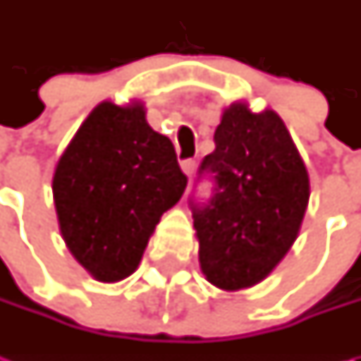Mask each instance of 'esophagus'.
I'll list each match as a JSON object with an SVG mask.
<instances>
[{
	"label": "esophagus",
	"mask_w": 361,
	"mask_h": 361,
	"mask_svg": "<svg viewBox=\"0 0 361 361\" xmlns=\"http://www.w3.org/2000/svg\"><path fill=\"white\" fill-rule=\"evenodd\" d=\"M180 169H183V173L187 174V176H192L195 169H197V162L195 160H183L180 162Z\"/></svg>",
	"instance_id": "esophagus-1"
}]
</instances>
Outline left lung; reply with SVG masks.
I'll return each mask as SVG.
<instances>
[{"label": "left lung", "mask_w": 361, "mask_h": 361, "mask_svg": "<svg viewBox=\"0 0 361 361\" xmlns=\"http://www.w3.org/2000/svg\"><path fill=\"white\" fill-rule=\"evenodd\" d=\"M202 171L216 183L209 204L192 211L202 275L223 291L261 283L295 243L310 202L298 146L275 110L239 100L223 110Z\"/></svg>", "instance_id": "left-lung-1"}]
</instances>
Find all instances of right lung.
<instances>
[{"label": "right lung", "mask_w": 361, "mask_h": 361, "mask_svg": "<svg viewBox=\"0 0 361 361\" xmlns=\"http://www.w3.org/2000/svg\"><path fill=\"white\" fill-rule=\"evenodd\" d=\"M185 187L173 142L150 128L145 104L100 102L66 146L51 180L68 251L100 283L126 279Z\"/></svg>", "instance_id": "1"}]
</instances>
